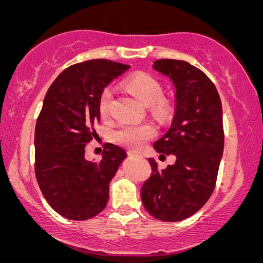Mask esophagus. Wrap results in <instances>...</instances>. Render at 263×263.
<instances>
[{
	"label": "esophagus",
	"mask_w": 263,
	"mask_h": 263,
	"mask_svg": "<svg viewBox=\"0 0 263 263\" xmlns=\"http://www.w3.org/2000/svg\"><path fill=\"white\" fill-rule=\"evenodd\" d=\"M128 154L132 157H136V156H140L138 152H135V151H128Z\"/></svg>",
	"instance_id": "obj_1"
}]
</instances>
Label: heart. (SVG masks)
<instances>
[{
	"mask_svg": "<svg viewBox=\"0 0 263 263\" xmlns=\"http://www.w3.org/2000/svg\"><path fill=\"white\" fill-rule=\"evenodd\" d=\"M124 86L129 92L142 103L151 106L154 114L159 117H166L171 112V105L167 100L160 99L163 95V87L156 78L147 73H136L125 79ZM112 89L106 87L103 89L99 97V112L105 117L110 112L112 103ZM157 129L152 123L142 124H122L112 133L115 142L133 149H139L145 143L156 136Z\"/></svg>",
	"mask_w": 263,
	"mask_h": 263,
	"instance_id": "1",
	"label": "heart"
}]
</instances>
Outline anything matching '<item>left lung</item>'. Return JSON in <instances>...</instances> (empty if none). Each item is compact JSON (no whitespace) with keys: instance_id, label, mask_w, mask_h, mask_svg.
Listing matches in <instances>:
<instances>
[{"instance_id":"1","label":"left lung","mask_w":263,"mask_h":263,"mask_svg":"<svg viewBox=\"0 0 263 263\" xmlns=\"http://www.w3.org/2000/svg\"><path fill=\"white\" fill-rule=\"evenodd\" d=\"M152 68L175 89V112L158 153L174 154V165L159 170L149 158L152 175L143 183L146 211L163 221H179L202 208L213 193L224 151L222 107L217 88L206 74L179 60L154 61Z\"/></svg>"}]
</instances>
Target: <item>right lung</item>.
<instances>
[{
	"label": "right lung",
	"instance_id": "obj_1",
	"mask_svg": "<svg viewBox=\"0 0 263 263\" xmlns=\"http://www.w3.org/2000/svg\"><path fill=\"white\" fill-rule=\"evenodd\" d=\"M128 64L89 60L64 69L43 102L35 124V177L48 203L71 220L99 214L109 200V183L127 152L106 143L99 161L85 158L92 128L100 121L99 97Z\"/></svg>",
	"mask_w": 263,
	"mask_h": 263
}]
</instances>
